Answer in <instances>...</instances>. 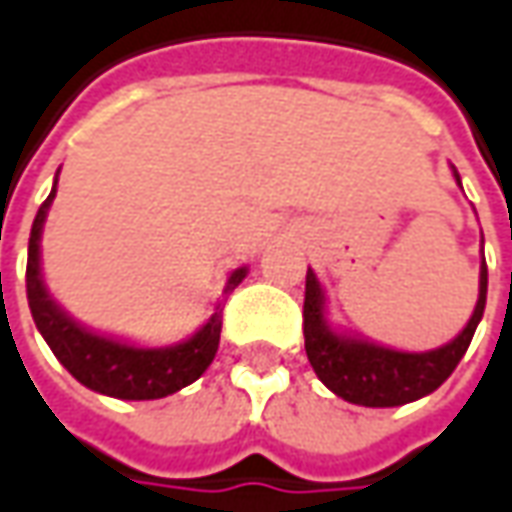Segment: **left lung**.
Segmentation results:
<instances>
[{"label":"left lung","instance_id":"obj_1","mask_svg":"<svg viewBox=\"0 0 512 512\" xmlns=\"http://www.w3.org/2000/svg\"><path fill=\"white\" fill-rule=\"evenodd\" d=\"M453 176L462 187V179L453 168ZM484 242V239H482ZM487 302V262L479 267V302L473 307L470 322L453 342L436 350L410 353L393 350L384 344L367 342L333 330L325 316V290L316 273L307 267L305 282V350L316 376L325 382L327 390L342 396L344 402L362 407H399L416 402L433 393L439 384L456 370L470 347V339L484 316Z\"/></svg>","mask_w":512,"mask_h":512}]
</instances>
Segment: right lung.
Instances as JSON below:
<instances>
[{
	"label": "right lung",
	"mask_w": 512,
	"mask_h": 512,
	"mask_svg": "<svg viewBox=\"0 0 512 512\" xmlns=\"http://www.w3.org/2000/svg\"><path fill=\"white\" fill-rule=\"evenodd\" d=\"M53 196H56V185L50 190L48 199L42 202L36 219H33V227H30L28 273H25L33 322L45 336L53 356L65 364V370L76 382H82L102 396L128 399V402L165 399L190 382H196L219 350L222 305H216V313L190 339L168 344V347H139V344L102 336V333H93L85 325H79L56 305V299L50 296L45 279H42L39 239H42V225H45ZM245 276L247 267H236L227 276L225 293L239 287Z\"/></svg>",
	"instance_id": "1"
}]
</instances>
